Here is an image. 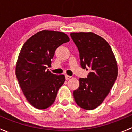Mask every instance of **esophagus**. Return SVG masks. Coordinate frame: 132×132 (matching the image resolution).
I'll return each instance as SVG.
<instances>
[{"label": "esophagus", "mask_w": 132, "mask_h": 132, "mask_svg": "<svg viewBox=\"0 0 132 132\" xmlns=\"http://www.w3.org/2000/svg\"><path fill=\"white\" fill-rule=\"evenodd\" d=\"M71 77L69 76V75H65V79L66 80H69V79H71Z\"/></svg>", "instance_id": "obj_1"}]
</instances>
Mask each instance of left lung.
<instances>
[{
    "label": "left lung",
    "instance_id": "obj_1",
    "mask_svg": "<svg viewBox=\"0 0 132 132\" xmlns=\"http://www.w3.org/2000/svg\"><path fill=\"white\" fill-rule=\"evenodd\" d=\"M79 52L80 66L91 72L79 79V87L73 91L75 102L87 110L95 109L106 98L118 75L116 57L105 39L93 32L70 34Z\"/></svg>",
    "mask_w": 132,
    "mask_h": 132
}]
</instances>
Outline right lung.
Segmentation results:
<instances>
[{
    "instance_id": "add662e5",
    "label": "right lung",
    "mask_w": 132,
    "mask_h": 132,
    "mask_svg": "<svg viewBox=\"0 0 132 132\" xmlns=\"http://www.w3.org/2000/svg\"><path fill=\"white\" fill-rule=\"evenodd\" d=\"M69 38L63 32L42 30L24 43L16 65V75L27 101L38 109L52 105L58 90L65 81L64 75L52 73L50 67L55 51Z\"/></svg>"
}]
</instances>
